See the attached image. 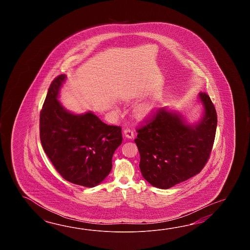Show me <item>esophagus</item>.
Wrapping results in <instances>:
<instances>
[{"label":"esophagus","mask_w":250,"mask_h":250,"mask_svg":"<svg viewBox=\"0 0 250 250\" xmlns=\"http://www.w3.org/2000/svg\"><path fill=\"white\" fill-rule=\"evenodd\" d=\"M124 136L128 139H132V138H134V136H135V132L131 128H127V129L124 130Z\"/></svg>","instance_id":"esophagus-1"}]
</instances>
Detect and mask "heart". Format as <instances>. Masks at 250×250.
Returning <instances> with one entry per match:
<instances>
[{"label": "heart", "mask_w": 250, "mask_h": 250, "mask_svg": "<svg viewBox=\"0 0 250 250\" xmlns=\"http://www.w3.org/2000/svg\"><path fill=\"white\" fill-rule=\"evenodd\" d=\"M138 115H140V116H145L147 113V111L145 109H140V110H138Z\"/></svg>", "instance_id": "b5f03b06"}]
</instances>
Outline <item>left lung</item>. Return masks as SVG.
<instances>
[{
	"instance_id": "left-lung-1",
	"label": "left lung",
	"mask_w": 250,
	"mask_h": 250,
	"mask_svg": "<svg viewBox=\"0 0 250 250\" xmlns=\"http://www.w3.org/2000/svg\"><path fill=\"white\" fill-rule=\"evenodd\" d=\"M202 114L188 123L181 112L163 107L138 129L135 143L139 168L152 186L167 189L199 173L207 164L215 137L217 114L210 97L199 93Z\"/></svg>"
}]
</instances>
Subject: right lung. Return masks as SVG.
Returning a JSON list of instances; mask_svg holds the SVG:
<instances>
[{
	"label": "right lung",
	"instance_id": "add662e5",
	"mask_svg": "<svg viewBox=\"0 0 250 250\" xmlns=\"http://www.w3.org/2000/svg\"><path fill=\"white\" fill-rule=\"evenodd\" d=\"M67 76L53 80L40 112L42 148L66 181L93 188L112 170V155L123 143L122 127L103 123L93 112L77 114L59 101Z\"/></svg>",
	"mask_w": 250,
	"mask_h": 250
}]
</instances>
